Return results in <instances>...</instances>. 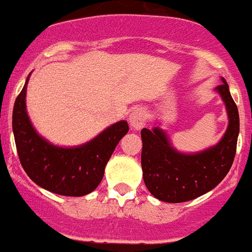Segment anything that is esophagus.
<instances>
[{"label": "esophagus", "instance_id": "obj_1", "mask_svg": "<svg viewBox=\"0 0 252 252\" xmlns=\"http://www.w3.org/2000/svg\"><path fill=\"white\" fill-rule=\"evenodd\" d=\"M147 122V112L144 108H136L129 115V124L134 130L141 129Z\"/></svg>", "mask_w": 252, "mask_h": 252}]
</instances>
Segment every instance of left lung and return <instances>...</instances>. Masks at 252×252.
I'll use <instances>...</instances> for the list:
<instances>
[{
  "label": "left lung",
  "mask_w": 252,
  "mask_h": 252,
  "mask_svg": "<svg viewBox=\"0 0 252 252\" xmlns=\"http://www.w3.org/2000/svg\"><path fill=\"white\" fill-rule=\"evenodd\" d=\"M214 91L223 100L228 119L227 129L216 145L184 153L173 147L160 126L141 129L143 178L157 199L169 203L191 201L214 189L231 168L237 152L239 113L223 78Z\"/></svg>",
  "instance_id": "obj_1"
}]
</instances>
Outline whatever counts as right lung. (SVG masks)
Masks as SVG:
<instances>
[{"label":"right lung","mask_w":252,"mask_h":252,"mask_svg":"<svg viewBox=\"0 0 252 252\" xmlns=\"http://www.w3.org/2000/svg\"><path fill=\"white\" fill-rule=\"evenodd\" d=\"M30 74L13 108V133L19 161L36 185L51 193L82 197L97 188L119 141L128 133L126 120L115 123L78 147H59L42 137L26 109Z\"/></svg>","instance_id":"right-lung-1"}]
</instances>
